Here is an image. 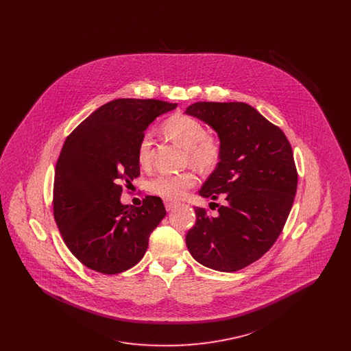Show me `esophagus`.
Returning a JSON list of instances; mask_svg holds the SVG:
<instances>
[{
    "label": "esophagus",
    "mask_w": 351,
    "mask_h": 351,
    "mask_svg": "<svg viewBox=\"0 0 351 351\" xmlns=\"http://www.w3.org/2000/svg\"><path fill=\"white\" fill-rule=\"evenodd\" d=\"M165 206H166V209H167V212H171V210H173L176 206H178V202H173V201L166 200L165 201Z\"/></svg>",
    "instance_id": "34e87169"
}]
</instances>
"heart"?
Instances as JSON below:
<instances>
[{"instance_id": "b5f03b06", "label": "heart", "mask_w": 351, "mask_h": 351, "mask_svg": "<svg viewBox=\"0 0 351 351\" xmlns=\"http://www.w3.org/2000/svg\"><path fill=\"white\" fill-rule=\"evenodd\" d=\"M168 136L183 146L186 155L185 163L192 165L201 171H212L217 167L222 158V143L219 136L206 133L205 125L193 116L178 113L168 118L163 125ZM152 136L145 133L136 147V160L142 168L151 166ZM197 175L193 171L182 173H159L147 183L149 192L165 200L178 201L197 184Z\"/></svg>"}]
</instances>
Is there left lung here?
Instances as JSON below:
<instances>
[{
  "instance_id": "left-lung-1",
  "label": "left lung",
  "mask_w": 351,
  "mask_h": 351,
  "mask_svg": "<svg viewBox=\"0 0 351 351\" xmlns=\"http://www.w3.org/2000/svg\"><path fill=\"white\" fill-rule=\"evenodd\" d=\"M185 113L218 133L222 158L200 195L226 200L217 217L195 208L185 243L202 266L235 272L263 256L283 230L298 189L293 151L283 130L245 102L200 101Z\"/></svg>"
}]
</instances>
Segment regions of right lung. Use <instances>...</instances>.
I'll return each mask as SVG.
<instances>
[{
	"instance_id": "add662e5",
	"label": "right lung",
	"mask_w": 351,
	"mask_h": 351,
	"mask_svg": "<svg viewBox=\"0 0 351 351\" xmlns=\"http://www.w3.org/2000/svg\"><path fill=\"white\" fill-rule=\"evenodd\" d=\"M176 106L160 100L110 101L64 141L52 209L64 243L84 266L114 275L143 258L166 209L156 196H146L141 206L122 205L121 184L141 175L136 147L146 128Z\"/></svg>"
}]
</instances>
